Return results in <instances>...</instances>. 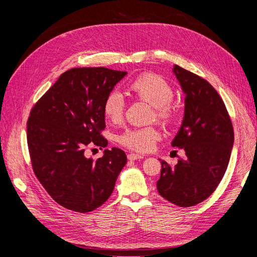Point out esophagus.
Segmentation results:
<instances>
[{"label":"esophagus","mask_w":257,"mask_h":257,"mask_svg":"<svg viewBox=\"0 0 257 257\" xmlns=\"http://www.w3.org/2000/svg\"><path fill=\"white\" fill-rule=\"evenodd\" d=\"M127 159L130 161H135V160L144 159V157H143V155H141V154H137V153H128L127 154Z\"/></svg>","instance_id":"obj_1"}]
</instances>
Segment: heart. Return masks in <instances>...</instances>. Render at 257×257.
<instances>
[{
    "label": "heart",
    "instance_id": "b5f03b06",
    "mask_svg": "<svg viewBox=\"0 0 257 257\" xmlns=\"http://www.w3.org/2000/svg\"><path fill=\"white\" fill-rule=\"evenodd\" d=\"M134 98L152 105L151 119H157L164 125H173L179 118V110L173 103L174 90L163 77L152 73L137 76L128 85ZM125 103L118 91H111L106 95L103 103V111L107 119L119 122L124 114ZM161 138L158 126L131 128L119 137V143L127 149L136 152H149Z\"/></svg>",
    "mask_w": 257,
    "mask_h": 257
}]
</instances>
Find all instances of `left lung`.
I'll use <instances>...</instances> for the list:
<instances>
[{"label":"left lung","instance_id":"obj_1","mask_svg":"<svg viewBox=\"0 0 257 257\" xmlns=\"http://www.w3.org/2000/svg\"><path fill=\"white\" fill-rule=\"evenodd\" d=\"M174 73L185 93L182 125L172 143L185 154L172 166L162 161L159 194L179 207H192L207 199L224 177L234 127L219 93L207 80L179 65Z\"/></svg>","mask_w":257,"mask_h":257}]
</instances>
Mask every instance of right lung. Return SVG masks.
Wrapping results in <instances>:
<instances>
[{"instance_id":"1","label":"right lung","mask_w":257,"mask_h":257,"mask_svg":"<svg viewBox=\"0 0 257 257\" xmlns=\"http://www.w3.org/2000/svg\"><path fill=\"white\" fill-rule=\"evenodd\" d=\"M127 73L106 67H78L62 74L30 112L27 139L33 172L56 203L90 212L109 198L126 155L118 148L96 161L85 158L103 137V103Z\"/></svg>"}]
</instances>
